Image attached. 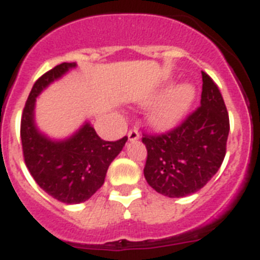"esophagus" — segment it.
I'll return each mask as SVG.
<instances>
[{"mask_svg":"<svg viewBox=\"0 0 260 260\" xmlns=\"http://www.w3.org/2000/svg\"><path fill=\"white\" fill-rule=\"evenodd\" d=\"M127 138L128 141H137V139H139V132L137 128H130L127 133Z\"/></svg>","mask_w":260,"mask_h":260,"instance_id":"34e87169","label":"esophagus"}]
</instances>
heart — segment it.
I'll return each mask as SVG.
<instances>
[{
    "instance_id": "obj_1",
    "label": "heart",
    "mask_w": 260,
    "mask_h": 260,
    "mask_svg": "<svg viewBox=\"0 0 260 260\" xmlns=\"http://www.w3.org/2000/svg\"><path fill=\"white\" fill-rule=\"evenodd\" d=\"M194 98L195 89L191 84H178L153 107L150 113V121L157 127H172L180 122L190 109Z\"/></svg>"
}]
</instances>
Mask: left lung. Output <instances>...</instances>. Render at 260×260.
I'll return each instance as SVG.
<instances>
[{
	"label": "left lung",
	"mask_w": 260,
	"mask_h": 260,
	"mask_svg": "<svg viewBox=\"0 0 260 260\" xmlns=\"http://www.w3.org/2000/svg\"><path fill=\"white\" fill-rule=\"evenodd\" d=\"M201 105L176 127L143 134L147 183L169 198L199 191L219 171L226 153L229 116L212 78L202 71Z\"/></svg>",
	"instance_id": "1"
}]
</instances>
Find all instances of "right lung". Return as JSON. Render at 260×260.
<instances>
[{
  "label": "right lung",
  "instance_id": "1",
  "mask_svg": "<svg viewBox=\"0 0 260 260\" xmlns=\"http://www.w3.org/2000/svg\"><path fill=\"white\" fill-rule=\"evenodd\" d=\"M71 68H75V62H62L36 80L23 109L20 139L24 162L36 183L57 201L77 204L102 187L110 162L121 152L127 137L107 142L89 123L62 142L50 141L38 132L34 122L36 96Z\"/></svg>",
  "mask_w": 260,
  "mask_h": 260
}]
</instances>
